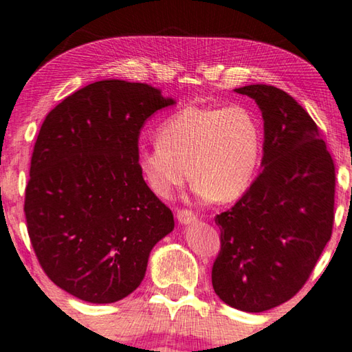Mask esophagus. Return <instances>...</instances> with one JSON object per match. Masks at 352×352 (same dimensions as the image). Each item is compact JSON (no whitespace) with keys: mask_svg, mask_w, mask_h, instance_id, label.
Returning <instances> with one entry per match:
<instances>
[{"mask_svg":"<svg viewBox=\"0 0 352 352\" xmlns=\"http://www.w3.org/2000/svg\"><path fill=\"white\" fill-rule=\"evenodd\" d=\"M177 219L182 225H190V223H194L197 220V215L189 209H180L177 210Z\"/></svg>","mask_w":352,"mask_h":352,"instance_id":"esophagus-1","label":"esophagus"}]
</instances>
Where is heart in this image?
<instances>
[{
	"label": "heart",
	"instance_id": "b5f03b06",
	"mask_svg": "<svg viewBox=\"0 0 352 352\" xmlns=\"http://www.w3.org/2000/svg\"><path fill=\"white\" fill-rule=\"evenodd\" d=\"M260 151L258 118L246 106H188L158 126L157 142L140 151L138 169L162 198L190 175L198 195L229 203L251 186Z\"/></svg>",
	"mask_w": 352,
	"mask_h": 352
}]
</instances>
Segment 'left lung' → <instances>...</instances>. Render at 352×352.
<instances>
[{
	"label": "left lung",
	"mask_w": 352,
	"mask_h": 352,
	"mask_svg": "<svg viewBox=\"0 0 352 352\" xmlns=\"http://www.w3.org/2000/svg\"><path fill=\"white\" fill-rule=\"evenodd\" d=\"M234 91L263 115V169L215 217L221 248L212 286L232 308L263 312L302 289L329 241L336 168L314 120L289 94L266 85Z\"/></svg>",
	"instance_id": "obj_1"
}]
</instances>
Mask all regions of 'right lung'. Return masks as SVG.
<instances>
[{"mask_svg": "<svg viewBox=\"0 0 352 352\" xmlns=\"http://www.w3.org/2000/svg\"><path fill=\"white\" fill-rule=\"evenodd\" d=\"M144 82L103 80L69 95L38 133L25 186L28 232L46 276L89 303H113L144 278L174 229L138 169L140 131L172 106Z\"/></svg>", "mask_w": 352, "mask_h": 352, "instance_id": "obj_1", "label": "right lung"}]
</instances>
